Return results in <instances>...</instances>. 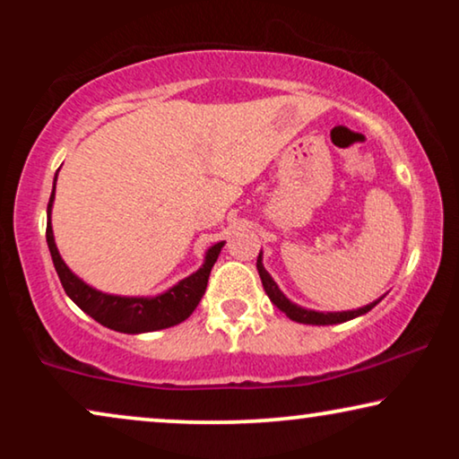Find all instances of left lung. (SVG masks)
Instances as JSON below:
<instances>
[{
    "label": "left lung",
    "mask_w": 459,
    "mask_h": 459,
    "mask_svg": "<svg viewBox=\"0 0 459 459\" xmlns=\"http://www.w3.org/2000/svg\"><path fill=\"white\" fill-rule=\"evenodd\" d=\"M259 253V259H256V269H259V275H261V281H263V288H265L267 297L272 303L278 307L280 311H284L288 317L292 319V322H299V324H311V325H332V324H342V322H349V319H355L363 316V313L372 311L376 305L380 303L378 300H374V303H369L366 307H359V309H353V311H334V313H322V311H311V309H305V307H299L294 305L292 300H288L284 297V292L280 290L278 284H275L272 275L267 273V269L263 267V259H261Z\"/></svg>",
    "instance_id": "obj_1"
}]
</instances>
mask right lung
<instances>
[{"label":"right lung","mask_w":459,"mask_h":459,"mask_svg":"<svg viewBox=\"0 0 459 459\" xmlns=\"http://www.w3.org/2000/svg\"><path fill=\"white\" fill-rule=\"evenodd\" d=\"M56 179H58V173H56L54 178V190ZM54 190L48 203L46 240L49 247V255H52L56 273H58V278L62 281V288H65V292L73 299V303L77 305L79 309H83L87 316L96 319L98 324L106 325V328L115 332H125V334H142V332L165 330L171 328V325L181 324L184 319L192 316V311L196 309L200 299H203L211 269L215 265L217 256L221 253L225 242L212 244V247L206 250L203 267L178 281L173 288H169L167 292L156 294V297H117V294H106L102 290L91 288L90 284H85V281L77 278V275L66 267V263L62 261L54 242L52 223H49V215H52L54 204Z\"/></svg>","instance_id":"add662e5"}]
</instances>
